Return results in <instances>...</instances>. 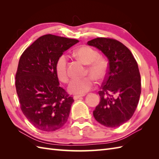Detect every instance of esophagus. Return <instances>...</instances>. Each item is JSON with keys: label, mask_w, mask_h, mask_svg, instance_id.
<instances>
[{"label": "esophagus", "mask_w": 159, "mask_h": 159, "mask_svg": "<svg viewBox=\"0 0 159 159\" xmlns=\"http://www.w3.org/2000/svg\"><path fill=\"white\" fill-rule=\"evenodd\" d=\"M84 96H85V95H75V96H74V99L77 100V99H79V98H81Z\"/></svg>", "instance_id": "34e87169"}]
</instances>
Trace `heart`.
<instances>
[{
    "mask_svg": "<svg viewBox=\"0 0 159 159\" xmlns=\"http://www.w3.org/2000/svg\"><path fill=\"white\" fill-rule=\"evenodd\" d=\"M75 55L83 63L88 65L86 74H89L96 80H102L106 76L108 69L107 60L98 56V52L92 47L86 45L80 46L75 50ZM67 65V57L63 54L57 60L55 72L58 79L63 83H67L69 80ZM93 85V79L90 76H87L83 79H73L68 86V90L72 93L83 95L92 89Z\"/></svg>",
    "mask_w": 159,
    "mask_h": 159,
    "instance_id": "1",
    "label": "heart"
}]
</instances>
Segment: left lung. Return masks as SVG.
I'll return each instance as SVG.
<instances>
[{
	"mask_svg": "<svg viewBox=\"0 0 159 159\" xmlns=\"http://www.w3.org/2000/svg\"><path fill=\"white\" fill-rule=\"evenodd\" d=\"M87 44L100 50L109 59L93 117L104 126L119 127L133 116L139 100L141 76L137 63L130 50L115 39L98 38Z\"/></svg>",
	"mask_w": 159,
	"mask_h": 159,
	"instance_id": "left-lung-1",
	"label": "left lung"
}]
</instances>
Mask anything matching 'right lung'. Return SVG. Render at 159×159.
Listing matches in <instances>:
<instances>
[{
  "label": "right lung",
  "instance_id": "1",
  "mask_svg": "<svg viewBox=\"0 0 159 159\" xmlns=\"http://www.w3.org/2000/svg\"><path fill=\"white\" fill-rule=\"evenodd\" d=\"M79 40L51 34L40 37L20 57L16 88L23 114L38 129L55 131L68 119L73 97L59 86L58 57Z\"/></svg>",
  "mask_w": 159,
  "mask_h": 159
}]
</instances>
